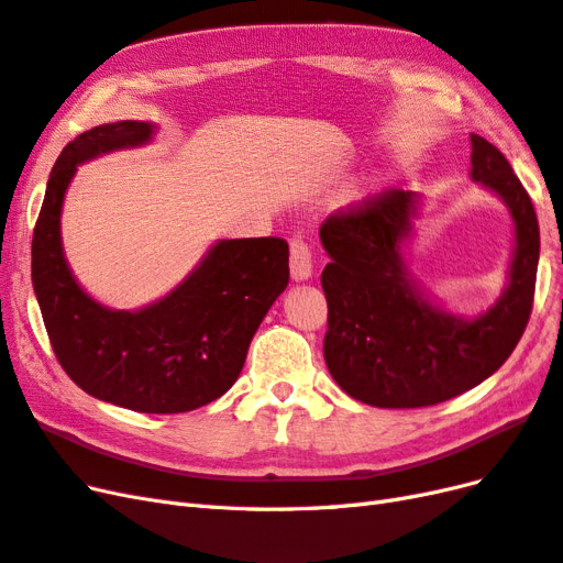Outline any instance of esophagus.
<instances>
[{
    "instance_id": "1",
    "label": "esophagus",
    "mask_w": 563,
    "mask_h": 563,
    "mask_svg": "<svg viewBox=\"0 0 563 563\" xmlns=\"http://www.w3.org/2000/svg\"><path fill=\"white\" fill-rule=\"evenodd\" d=\"M312 269H314L312 251L302 236H296V240L291 242V277L296 282H305L312 277Z\"/></svg>"
}]
</instances>
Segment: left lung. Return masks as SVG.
I'll return each instance as SVG.
<instances>
[{
	"instance_id": "obj_1",
	"label": "left lung",
	"mask_w": 563,
	"mask_h": 563,
	"mask_svg": "<svg viewBox=\"0 0 563 563\" xmlns=\"http://www.w3.org/2000/svg\"><path fill=\"white\" fill-rule=\"evenodd\" d=\"M472 180L503 199L515 223L507 286L472 319L420 291L404 258L420 195L385 190L323 220L319 240L329 302L323 360L356 401L420 408L453 399L493 376L512 354L533 308L540 230L533 201L503 152L472 133Z\"/></svg>"
}]
</instances>
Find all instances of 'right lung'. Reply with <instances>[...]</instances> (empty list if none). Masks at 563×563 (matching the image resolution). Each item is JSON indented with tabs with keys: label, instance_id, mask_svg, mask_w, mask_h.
Wrapping results in <instances>:
<instances>
[{
	"label": "right lung",
	"instance_id": "1",
	"mask_svg": "<svg viewBox=\"0 0 563 563\" xmlns=\"http://www.w3.org/2000/svg\"><path fill=\"white\" fill-rule=\"evenodd\" d=\"M155 124H100L67 143L46 183L32 234V286L63 371L87 395L139 413H185L240 378L251 338L288 284L279 236L220 240L172 294L141 310H112L77 284L60 213L77 166L152 141Z\"/></svg>",
	"mask_w": 563,
	"mask_h": 563
}]
</instances>
